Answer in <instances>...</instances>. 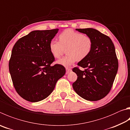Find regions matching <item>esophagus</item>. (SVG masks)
Wrapping results in <instances>:
<instances>
[{"label":"esophagus","instance_id":"obj_1","mask_svg":"<svg viewBox=\"0 0 130 130\" xmlns=\"http://www.w3.org/2000/svg\"><path fill=\"white\" fill-rule=\"evenodd\" d=\"M66 73H67V74H68V73H70V72H72V69H70V68H66Z\"/></svg>","mask_w":130,"mask_h":130}]
</instances>
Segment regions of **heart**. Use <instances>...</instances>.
Wrapping results in <instances>:
<instances>
[{
    "label": "heart",
    "instance_id": "heart-1",
    "mask_svg": "<svg viewBox=\"0 0 130 130\" xmlns=\"http://www.w3.org/2000/svg\"><path fill=\"white\" fill-rule=\"evenodd\" d=\"M93 42L90 37L72 29H67L59 35V41L52 40L49 48L55 58L62 55L64 49H67L68 55L59 59L57 63L69 67L77 60H82L88 57L93 48Z\"/></svg>",
    "mask_w": 130,
    "mask_h": 130
}]
</instances>
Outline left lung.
Returning <instances> with one entry per match:
<instances>
[{
    "label": "left lung",
    "mask_w": 130,
    "mask_h": 130,
    "mask_svg": "<svg viewBox=\"0 0 130 130\" xmlns=\"http://www.w3.org/2000/svg\"><path fill=\"white\" fill-rule=\"evenodd\" d=\"M76 30L90 37L93 45L88 57L78 63L84 70H80L78 67L72 70L78 76L73 84V89L85 100H100L110 92L118 69L114 45L109 37L96 29Z\"/></svg>",
    "instance_id": "1"
}]
</instances>
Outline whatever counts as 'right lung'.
I'll return each mask as SVG.
<instances>
[{
    "instance_id": "right-lung-1",
    "label": "right lung",
    "mask_w": 130,
    "mask_h": 130,
    "mask_svg": "<svg viewBox=\"0 0 130 130\" xmlns=\"http://www.w3.org/2000/svg\"><path fill=\"white\" fill-rule=\"evenodd\" d=\"M58 31L34 30L19 39L12 50L9 70L13 86L19 95L29 102L48 97L65 74L62 65H51L55 57L49 44Z\"/></svg>"
}]
</instances>
